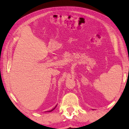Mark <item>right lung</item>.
Listing matches in <instances>:
<instances>
[{"label": "right lung", "instance_id": "right-lung-1", "mask_svg": "<svg viewBox=\"0 0 129 129\" xmlns=\"http://www.w3.org/2000/svg\"><path fill=\"white\" fill-rule=\"evenodd\" d=\"M56 106H57V105H56V106L55 107H54V108H53V109H52V110H50V111H49V112H52V111H53V110H54V109H55V108H56Z\"/></svg>", "mask_w": 129, "mask_h": 129}]
</instances>
